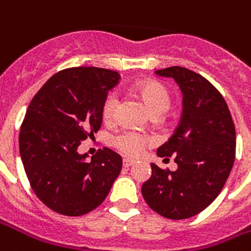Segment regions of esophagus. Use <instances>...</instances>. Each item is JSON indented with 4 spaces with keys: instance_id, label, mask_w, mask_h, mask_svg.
Listing matches in <instances>:
<instances>
[{
    "instance_id": "34e87169",
    "label": "esophagus",
    "mask_w": 251,
    "mask_h": 251,
    "mask_svg": "<svg viewBox=\"0 0 251 251\" xmlns=\"http://www.w3.org/2000/svg\"><path fill=\"white\" fill-rule=\"evenodd\" d=\"M134 163H136V161L131 160V158H124V167H125V168H129V167H131Z\"/></svg>"
}]
</instances>
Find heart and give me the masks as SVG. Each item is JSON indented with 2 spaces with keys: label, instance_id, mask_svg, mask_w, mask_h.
Instances as JSON below:
<instances>
[{
  "label": "heart",
  "instance_id": "heart-1",
  "mask_svg": "<svg viewBox=\"0 0 251 251\" xmlns=\"http://www.w3.org/2000/svg\"><path fill=\"white\" fill-rule=\"evenodd\" d=\"M131 91L141 99L151 114L154 117L164 114L171 106L172 97L169 90L163 83L154 79H144L131 86ZM118 106V98L115 94H109L102 104V118L106 124L115 121V111ZM153 144L151 136L140 134L136 131H122L113 138V147L127 157H136L149 145Z\"/></svg>",
  "mask_w": 251,
  "mask_h": 251
}]
</instances>
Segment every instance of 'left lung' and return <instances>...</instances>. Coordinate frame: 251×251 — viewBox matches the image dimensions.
Returning <instances> with one entry per match:
<instances>
[{
	"mask_svg": "<svg viewBox=\"0 0 251 251\" xmlns=\"http://www.w3.org/2000/svg\"><path fill=\"white\" fill-rule=\"evenodd\" d=\"M172 77L183 93L179 126L157 156H174L176 171L151 164L142 184L148 205L168 219H187L207 208L221 194L235 160V126L222 94L205 77L184 67L156 71Z\"/></svg>",
	"mask_w": 251,
	"mask_h": 251,
	"instance_id": "8db88e82",
	"label": "left lung"
}]
</instances>
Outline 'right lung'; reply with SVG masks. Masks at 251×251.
Returning <instances> with one entry per match:
<instances>
[{"label": "right lung", "mask_w": 251, "mask_h": 251, "mask_svg": "<svg viewBox=\"0 0 251 251\" xmlns=\"http://www.w3.org/2000/svg\"><path fill=\"white\" fill-rule=\"evenodd\" d=\"M120 74L74 67L51 76L30 100L20 130V154L36 196L57 214L80 216L109 195L122 157L109 148L86 163L77 148L102 124V104Z\"/></svg>", "instance_id": "right-lung-1"}]
</instances>
